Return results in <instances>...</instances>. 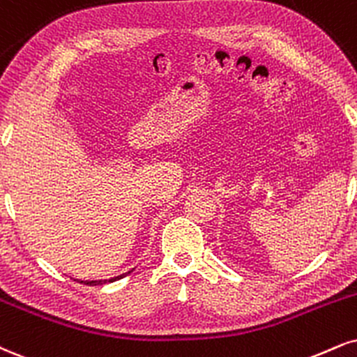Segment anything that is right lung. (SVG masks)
Listing matches in <instances>:
<instances>
[{
    "label": "right lung",
    "mask_w": 357,
    "mask_h": 357,
    "mask_svg": "<svg viewBox=\"0 0 357 357\" xmlns=\"http://www.w3.org/2000/svg\"><path fill=\"white\" fill-rule=\"evenodd\" d=\"M132 271H135V269H131V271L121 274V276H116V278H111V279H98V281H79V282H84V284H88V286L105 284V282H113V281H116V279H121V278H124V276H128V274H131Z\"/></svg>",
    "instance_id": "1"
}]
</instances>
